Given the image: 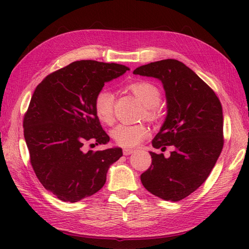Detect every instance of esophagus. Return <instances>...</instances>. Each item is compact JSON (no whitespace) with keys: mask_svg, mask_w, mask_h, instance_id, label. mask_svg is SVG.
I'll list each match as a JSON object with an SVG mask.
<instances>
[{"mask_svg":"<svg viewBox=\"0 0 249 249\" xmlns=\"http://www.w3.org/2000/svg\"><path fill=\"white\" fill-rule=\"evenodd\" d=\"M134 152H135L134 149H129V147H125V149L123 150V154H124V155H130V154H133Z\"/></svg>","mask_w":249,"mask_h":249,"instance_id":"34e87169","label":"esophagus"}]
</instances>
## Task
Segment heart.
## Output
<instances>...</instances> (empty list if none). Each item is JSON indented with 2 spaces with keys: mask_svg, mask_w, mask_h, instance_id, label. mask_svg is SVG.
Masks as SVG:
<instances>
[{
  "mask_svg": "<svg viewBox=\"0 0 249 249\" xmlns=\"http://www.w3.org/2000/svg\"><path fill=\"white\" fill-rule=\"evenodd\" d=\"M130 91L147 108V113L153 111L160 102V91L153 83L146 81L135 82L130 86ZM94 110L99 121L105 124H111L114 120V94L111 89H103L94 99ZM149 129L145 125L119 124L112 130V137L122 146H135L146 138Z\"/></svg>",
  "mask_w": 249,
  "mask_h": 249,
  "instance_id": "b5f03b06",
  "label": "heart"
}]
</instances>
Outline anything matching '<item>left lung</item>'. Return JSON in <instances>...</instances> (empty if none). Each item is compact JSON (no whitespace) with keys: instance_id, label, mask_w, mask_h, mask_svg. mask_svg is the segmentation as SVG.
<instances>
[{"instance_id":"8db88e82","label":"left lung","mask_w":249,"mask_h":249,"mask_svg":"<svg viewBox=\"0 0 249 249\" xmlns=\"http://www.w3.org/2000/svg\"><path fill=\"white\" fill-rule=\"evenodd\" d=\"M133 73L161 82L167 115L152 145L174 147L169 157L150 152L152 165L141 174L142 185L160 199L182 200L208 178L223 150L220 102L197 73L178 60L153 62Z\"/></svg>"}]
</instances>
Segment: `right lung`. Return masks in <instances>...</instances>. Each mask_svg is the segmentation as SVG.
Here are the masks:
<instances>
[{
  "instance_id": "1",
  "label": "right lung",
  "mask_w": 249,
  "mask_h": 249,
  "mask_svg": "<svg viewBox=\"0 0 249 249\" xmlns=\"http://www.w3.org/2000/svg\"><path fill=\"white\" fill-rule=\"evenodd\" d=\"M129 71L116 63L72 62L47 76L32 96L23 120L31 163L43 186L65 202H77L102 188L113 162L123 156L119 146L83 151L87 141L107 144L94 110L105 83Z\"/></svg>"
}]
</instances>
